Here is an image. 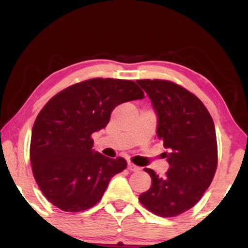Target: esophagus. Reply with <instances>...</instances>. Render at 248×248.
<instances>
[{
  "instance_id": "esophagus-1",
  "label": "esophagus",
  "mask_w": 248,
  "mask_h": 248,
  "mask_svg": "<svg viewBox=\"0 0 248 248\" xmlns=\"http://www.w3.org/2000/svg\"><path fill=\"white\" fill-rule=\"evenodd\" d=\"M127 169H128L129 170H132V172H137V170H140L139 166H136V165H134V164H133V163H129V162H128V164H127Z\"/></svg>"
}]
</instances>
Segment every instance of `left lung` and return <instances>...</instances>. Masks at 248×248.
<instances>
[{
	"mask_svg": "<svg viewBox=\"0 0 248 248\" xmlns=\"http://www.w3.org/2000/svg\"><path fill=\"white\" fill-rule=\"evenodd\" d=\"M145 91L157 115L156 134L167 152L165 176L153 170L152 185L139 197L148 211L174 217L192 208L205 193L217 166L214 122L199 97L184 87L164 79L136 81Z\"/></svg>",
	"mask_w": 248,
	"mask_h": 248,
	"instance_id": "obj_1",
	"label": "left lung"
}]
</instances>
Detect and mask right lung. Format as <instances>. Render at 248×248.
<instances>
[{"mask_svg":"<svg viewBox=\"0 0 248 248\" xmlns=\"http://www.w3.org/2000/svg\"><path fill=\"white\" fill-rule=\"evenodd\" d=\"M142 98L144 92L133 81L92 78L61 91L41 109L30 159L37 185L54 206L76 213L102 199L127 163L95 152L91 135L108 124L117 105Z\"/></svg>","mask_w":248,"mask_h":248,"instance_id":"1","label":"right lung"}]
</instances>
